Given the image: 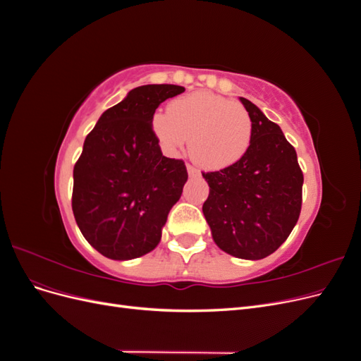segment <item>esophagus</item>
I'll return each mask as SVG.
<instances>
[{
	"label": "esophagus",
	"mask_w": 361,
	"mask_h": 361,
	"mask_svg": "<svg viewBox=\"0 0 361 361\" xmlns=\"http://www.w3.org/2000/svg\"><path fill=\"white\" fill-rule=\"evenodd\" d=\"M187 170H188V174H190V176H199V173H200L197 169L192 167V166H190V164L187 166Z\"/></svg>",
	"instance_id": "obj_1"
}]
</instances>
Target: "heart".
<instances>
[{
	"label": "heart",
	"mask_w": 361,
	"mask_h": 361,
	"mask_svg": "<svg viewBox=\"0 0 361 361\" xmlns=\"http://www.w3.org/2000/svg\"><path fill=\"white\" fill-rule=\"evenodd\" d=\"M150 128L161 147L178 154L190 138V155L206 170L233 166L250 149L253 120L241 104L211 92H195L155 113Z\"/></svg>",
	"instance_id": "heart-1"
}]
</instances>
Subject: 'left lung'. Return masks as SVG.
I'll return each mask as SVG.
<instances>
[{"label":"left lung","mask_w":361,"mask_h":361,"mask_svg":"<svg viewBox=\"0 0 361 361\" xmlns=\"http://www.w3.org/2000/svg\"><path fill=\"white\" fill-rule=\"evenodd\" d=\"M253 120L247 154L220 171H203L209 195L203 214L215 244L239 259L269 256L286 241L302 203V171L297 152L277 123L245 97Z\"/></svg>","instance_id":"obj_1"}]
</instances>
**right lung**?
<instances>
[{
  "label": "right lung",
  "mask_w": 361,
  "mask_h": 361,
  "mask_svg": "<svg viewBox=\"0 0 361 361\" xmlns=\"http://www.w3.org/2000/svg\"><path fill=\"white\" fill-rule=\"evenodd\" d=\"M183 92L173 84L137 87L85 137L73 167L72 211L82 236L105 257L135 259L161 241L188 173L182 159L162 155L150 118Z\"/></svg>",
  "instance_id": "obj_1"
}]
</instances>
